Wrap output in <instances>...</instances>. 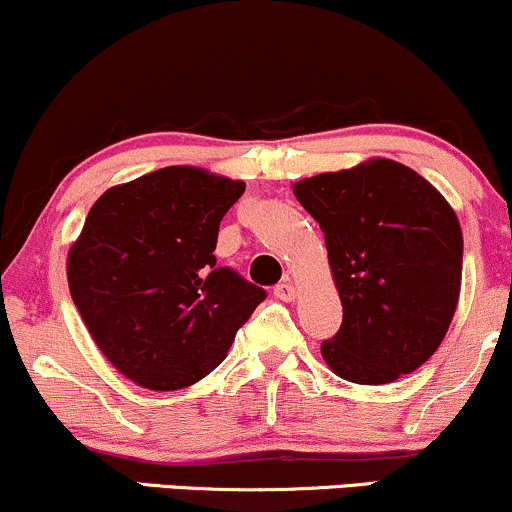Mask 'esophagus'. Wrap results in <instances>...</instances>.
I'll return each mask as SVG.
<instances>
[{"label":"esophagus","instance_id":"esophagus-1","mask_svg":"<svg viewBox=\"0 0 512 512\" xmlns=\"http://www.w3.org/2000/svg\"><path fill=\"white\" fill-rule=\"evenodd\" d=\"M274 296L279 298V301H293V298H296V286H293L289 279L281 281V284L274 286Z\"/></svg>","mask_w":512,"mask_h":512}]
</instances>
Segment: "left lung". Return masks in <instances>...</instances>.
Wrapping results in <instances>:
<instances>
[{"label": "left lung", "instance_id": "8db88e82", "mask_svg": "<svg viewBox=\"0 0 512 512\" xmlns=\"http://www.w3.org/2000/svg\"><path fill=\"white\" fill-rule=\"evenodd\" d=\"M325 233L342 327L320 351L339 378L385 385L436 354L457 308L462 231L443 195L375 158L293 185Z\"/></svg>", "mask_w": 512, "mask_h": 512}]
</instances>
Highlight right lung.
Here are the masks:
<instances>
[{
  "label": "right lung",
  "instance_id": "right-lung-1",
  "mask_svg": "<svg viewBox=\"0 0 512 512\" xmlns=\"http://www.w3.org/2000/svg\"><path fill=\"white\" fill-rule=\"evenodd\" d=\"M245 182L170 166L110 187L69 250L67 279L93 342L149 390H180L226 358L267 291L216 264L221 219Z\"/></svg>",
  "mask_w": 512,
  "mask_h": 512
}]
</instances>
